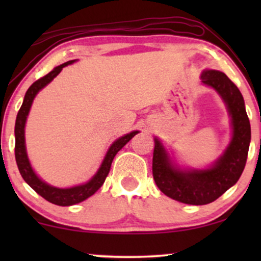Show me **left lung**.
<instances>
[{
	"instance_id": "8db88e82",
	"label": "left lung",
	"mask_w": 261,
	"mask_h": 261,
	"mask_svg": "<svg viewBox=\"0 0 261 261\" xmlns=\"http://www.w3.org/2000/svg\"><path fill=\"white\" fill-rule=\"evenodd\" d=\"M203 85L221 95L232 122V140L218 160L206 169H181L170 160L160 140L154 139L152 173L160 190L170 199L188 205H206L218 199L243 173L250 143V122L238 87L223 72L206 70Z\"/></svg>"
}]
</instances>
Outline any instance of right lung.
<instances>
[{
  "label": "right lung",
  "mask_w": 261,
  "mask_h": 261,
  "mask_svg": "<svg viewBox=\"0 0 261 261\" xmlns=\"http://www.w3.org/2000/svg\"><path fill=\"white\" fill-rule=\"evenodd\" d=\"M76 60H71V61L65 62V64L55 67L51 72H49L46 76L41 77L38 81H35L33 85L29 87L28 91H27L24 95V100H23L22 107H20L19 112L17 114L16 119V126H14V136H16V146H14V154H16V162L18 169H19L20 175L24 179L27 184L31 187L33 190H35L40 196H43L45 200H47L49 202L55 203L59 206H71L74 203H79L85 201L86 199H88L89 196H92L95 191L99 189L103 182L106 181V178L109 174L110 167H112V162L115 157V154L118 153L120 149L124 147L125 145L130 141L136 134H139V131H133V133L125 135V136L119 137L118 140L114 141L108 149L106 157H104L103 162H101L99 169L98 172L93 175V178L89 181H87L86 184L77 185V187L72 188H56L51 187L47 182L41 180L39 176L35 174V172L33 170L31 163H29L28 155H27V149H25V137H24V127H25V121L27 116H28L29 110L34 100L35 95L38 94L39 91L44 88L45 86L49 85L51 81L55 79L58 74L61 72L62 68L65 66L73 64Z\"/></svg>",
  "instance_id": "obj_1"
}]
</instances>
